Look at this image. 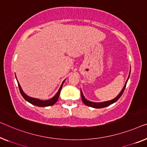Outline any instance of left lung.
Returning <instances> with one entry per match:
<instances>
[{"mask_svg":"<svg viewBox=\"0 0 147 147\" xmlns=\"http://www.w3.org/2000/svg\"><path fill=\"white\" fill-rule=\"evenodd\" d=\"M130 73H131V71H130ZM130 73H129V75H130ZM129 77L127 78V80L126 82H125V86L123 87V88L122 89V90L121 91V92L119 94V95H118L117 97L115 98L114 99L111 100H109V101H107V102H100V103H95V102H90L88 100H87L86 98L84 97V96H83V94L82 92V91L80 90V92H81V98H82V100L83 103L85 105H86L88 106H90V107H92V108H105V107H107L109 106V105L113 104V103H115V102H117L118 100H119V98L121 97V95L123 94V93L124 92V90L125 88L126 87V84H127V80L129 79Z\"/></svg>","mask_w":147,"mask_h":147,"instance_id":"obj_1","label":"left lung"}]
</instances>
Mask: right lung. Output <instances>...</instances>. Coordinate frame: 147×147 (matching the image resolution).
Masks as SVG:
<instances>
[{
	"label": "right lung",
	"mask_w": 147,
	"mask_h": 147,
	"mask_svg": "<svg viewBox=\"0 0 147 147\" xmlns=\"http://www.w3.org/2000/svg\"><path fill=\"white\" fill-rule=\"evenodd\" d=\"M65 81V80L63 82L62 84H61V86L60 87L59 90V91L57 92V93L56 94L55 96L53 98H51V99H50V100H45V101H43V100H41L37 99V98H34L30 97V96H28L25 93H24L20 85L18 82V80H17V82H18V84L20 92L22 96H23V98H24V99L26 100V101H28V102H30V104L35 105V106H39V107H46V106H53V105L55 104V103L57 102V101L58 98H59V94H60L61 88H62L63 84V83H64Z\"/></svg>",
	"instance_id": "obj_1"
}]
</instances>
